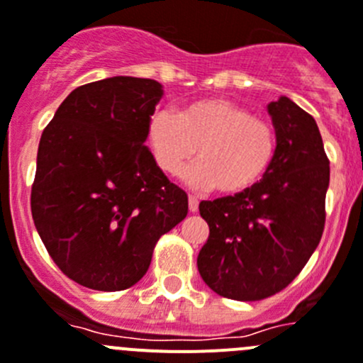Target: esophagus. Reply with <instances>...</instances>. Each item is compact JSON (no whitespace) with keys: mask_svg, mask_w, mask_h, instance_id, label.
Wrapping results in <instances>:
<instances>
[{"mask_svg":"<svg viewBox=\"0 0 363 363\" xmlns=\"http://www.w3.org/2000/svg\"><path fill=\"white\" fill-rule=\"evenodd\" d=\"M188 200H189V211H191V213H196V211H199V199L193 195H189Z\"/></svg>","mask_w":363,"mask_h":363,"instance_id":"1","label":"esophagus"}]
</instances>
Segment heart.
<instances>
[{"mask_svg": "<svg viewBox=\"0 0 363 363\" xmlns=\"http://www.w3.org/2000/svg\"><path fill=\"white\" fill-rule=\"evenodd\" d=\"M147 143L157 167L175 175L186 172L193 188L238 195L259 184L277 152L275 129L266 118L228 99H202L177 115L160 110L147 125Z\"/></svg>", "mask_w": 363, "mask_h": 363, "instance_id": "obj_1", "label": "heart"}]
</instances>
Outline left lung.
Here are the masks:
<instances>
[{
	"mask_svg": "<svg viewBox=\"0 0 363 363\" xmlns=\"http://www.w3.org/2000/svg\"><path fill=\"white\" fill-rule=\"evenodd\" d=\"M277 152L259 184L245 193L202 200L209 239L196 259L216 294L259 301L286 289L321 241L330 160L318 124L287 97L267 106Z\"/></svg>",
	"mask_w": 363,
	"mask_h": 363,
	"instance_id": "1",
	"label": "left lung"
}]
</instances>
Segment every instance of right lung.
Segmentation results:
<instances>
[{"label": "right lung", "mask_w": 363, "mask_h": 363, "mask_svg": "<svg viewBox=\"0 0 363 363\" xmlns=\"http://www.w3.org/2000/svg\"><path fill=\"white\" fill-rule=\"evenodd\" d=\"M161 84L117 76L77 86L38 143L31 216L65 277L124 291L147 273L156 242L188 214L143 142Z\"/></svg>", "instance_id": "obj_1"}]
</instances>
